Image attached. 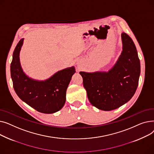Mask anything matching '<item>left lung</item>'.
Wrapping results in <instances>:
<instances>
[{"instance_id":"8db88e82","label":"left lung","mask_w":154,"mask_h":154,"mask_svg":"<svg viewBox=\"0 0 154 154\" xmlns=\"http://www.w3.org/2000/svg\"><path fill=\"white\" fill-rule=\"evenodd\" d=\"M122 51L108 72H80L88 99L100 110L116 109L134 96L140 74V63L135 45L127 34H121Z\"/></svg>"}]
</instances>
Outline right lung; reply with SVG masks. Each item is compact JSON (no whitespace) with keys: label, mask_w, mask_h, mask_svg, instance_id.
<instances>
[{"label":"right lung","mask_w":154,"mask_h":154,"mask_svg":"<svg viewBox=\"0 0 154 154\" xmlns=\"http://www.w3.org/2000/svg\"><path fill=\"white\" fill-rule=\"evenodd\" d=\"M23 38L20 40L13 53L11 75L15 92L29 106L44 114H53L60 110L66 99V91L72 75L74 66L58 71L45 80H34L23 72L19 54Z\"/></svg>","instance_id":"obj_1"}]
</instances>
